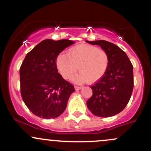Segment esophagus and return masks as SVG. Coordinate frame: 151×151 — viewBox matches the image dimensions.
Segmentation results:
<instances>
[{
    "instance_id": "obj_1",
    "label": "esophagus",
    "mask_w": 151,
    "mask_h": 151,
    "mask_svg": "<svg viewBox=\"0 0 151 151\" xmlns=\"http://www.w3.org/2000/svg\"><path fill=\"white\" fill-rule=\"evenodd\" d=\"M74 89H75V90H77V91H78V90H80V89H82V87H81V86H74Z\"/></svg>"
}]
</instances>
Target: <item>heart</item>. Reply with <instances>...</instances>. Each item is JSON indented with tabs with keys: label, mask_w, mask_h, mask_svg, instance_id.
Instances as JSON below:
<instances>
[{
	"label": "heart",
	"mask_w": 151,
	"mask_h": 151,
	"mask_svg": "<svg viewBox=\"0 0 151 151\" xmlns=\"http://www.w3.org/2000/svg\"><path fill=\"white\" fill-rule=\"evenodd\" d=\"M60 74L66 79H71L78 68L80 73L73 78L74 82H97L106 73L109 56L105 50L89 45H79L69 50L68 55L61 53L55 60Z\"/></svg>",
	"instance_id": "b5f03b06"
}]
</instances>
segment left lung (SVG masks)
Segmentation results:
<instances>
[{"label": "left lung", "instance_id": "left-lung-1", "mask_svg": "<svg viewBox=\"0 0 151 151\" xmlns=\"http://www.w3.org/2000/svg\"><path fill=\"white\" fill-rule=\"evenodd\" d=\"M99 45L109 56L106 73L91 86L93 94L86 101L88 109L99 117H111L119 114L129 103L133 89V67L125 52L106 40L88 41Z\"/></svg>", "mask_w": 151, "mask_h": 151}]
</instances>
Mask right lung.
<instances>
[{"mask_svg":"<svg viewBox=\"0 0 151 151\" xmlns=\"http://www.w3.org/2000/svg\"><path fill=\"white\" fill-rule=\"evenodd\" d=\"M69 40L46 39L26 55L20 68L21 96L35 115L55 119L63 113L73 85L58 73L55 60L66 47L74 44Z\"/></svg>","mask_w":151,"mask_h":151,"instance_id":"1","label":"right lung"}]
</instances>
